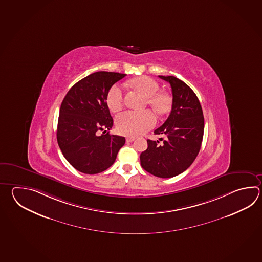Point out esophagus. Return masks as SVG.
Wrapping results in <instances>:
<instances>
[{
  "mask_svg": "<svg viewBox=\"0 0 262 262\" xmlns=\"http://www.w3.org/2000/svg\"><path fill=\"white\" fill-rule=\"evenodd\" d=\"M134 140H135L134 137H127V138H126V142H127V143H132V142H134Z\"/></svg>",
  "mask_w": 262,
  "mask_h": 262,
  "instance_id": "esophagus-1",
  "label": "esophagus"
}]
</instances>
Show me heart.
<instances>
[{
    "instance_id": "obj_1",
    "label": "heart",
    "mask_w": 262,
    "mask_h": 262,
    "mask_svg": "<svg viewBox=\"0 0 262 262\" xmlns=\"http://www.w3.org/2000/svg\"><path fill=\"white\" fill-rule=\"evenodd\" d=\"M130 85L146 98L145 103L159 115H165L171 110V99L165 92H160V85L149 76H140L130 81ZM107 106L114 113L120 111L124 105V88L119 84L113 85L107 92ZM157 122L155 114L145 110L143 112L127 111L118 116L116 120L119 134L127 136H138L153 128Z\"/></svg>"
}]
</instances>
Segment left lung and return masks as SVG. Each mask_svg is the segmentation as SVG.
<instances>
[{
  "label": "left lung",
  "mask_w": 262,
  "mask_h": 262,
  "mask_svg": "<svg viewBox=\"0 0 262 262\" xmlns=\"http://www.w3.org/2000/svg\"><path fill=\"white\" fill-rule=\"evenodd\" d=\"M159 77L170 83L172 105L169 118L154 134L166 140H147L148 147L140 156L141 165L160 178L177 177L196 159L203 142L204 118L200 101L188 85L174 76Z\"/></svg>",
  "instance_id": "8db88e82"
}]
</instances>
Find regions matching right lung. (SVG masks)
<instances>
[{
    "instance_id": "add662e5",
    "label": "right lung",
    "mask_w": 262,
    "mask_h": 262,
    "mask_svg": "<svg viewBox=\"0 0 262 262\" xmlns=\"http://www.w3.org/2000/svg\"><path fill=\"white\" fill-rule=\"evenodd\" d=\"M125 74L96 72L78 81L67 92L59 109L57 140L65 159L77 171L95 174L117 159L125 138L111 135L113 118L107 92ZM103 131L99 137L96 134Z\"/></svg>"
}]
</instances>
